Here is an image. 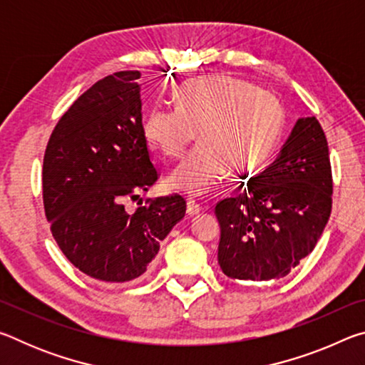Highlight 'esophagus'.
Wrapping results in <instances>:
<instances>
[{"instance_id":"obj_1","label":"esophagus","mask_w":365,"mask_h":365,"mask_svg":"<svg viewBox=\"0 0 365 365\" xmlns=\"http://www.w3.org/2000/svg\"><path fill=\"white\" fill-rule=\"evenodd\" d=\"M202 211V207L197 205V202L195 201V200H188L187 201V212L190 214V215H196V214H200Z\"/></svg>"}]
</instances>
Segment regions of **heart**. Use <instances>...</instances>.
I'll return each instance as SVG.
<instances>
[{
    "instance_id": "obj_1",
    "label": "heart",
    "mask_w": 365,
    "mask_h": 365,
    "mask_svg": "<svg viewBox=\"0 0 365 365\" xmlns=\"http://www.w3.org/2000/svg\"><path fill=\"white\" fill-rule=\"evenodd\" d=\"M285 108L274 93L227 76L190 80L177 90V108L156 106L145 135L168 159H180L200 132L201 146L178 165L168 185L188 196L219 188L233 168L256 172L272 158L285 128Z\"/></svg>"
}]
</instances>
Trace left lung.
Wrapping results in <instances>:
<instances>
[{
  "label": "left lung",
  "instance_id": "1",
  "mask_svg": "<svg viewBox=\"0 0 365 365\" xmlns=\"http://www.w3.org/2000/svg\"><path fill=\"white\" fill-rule=\"evenodd\" d=\"M331 193L325 133L316 117H302L279 158L238 196L215 206L222 272L252 282L288 275L316 248L330 217Z\"/></svg>",
  "mask_w": 365,
  "mask_h": 365
}]
</instances>
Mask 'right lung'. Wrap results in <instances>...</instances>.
<instances>
[{
    "mask_svg": "<svg viewBox=\"0 0 365 365\" xmlns=\"http://www.w3.org/2000/svg\"><path fill=\"white\" fill-rule=\"evenodd\" d=\"M138 71L90 86L66 110L43 158V206L64 256L91 279L122 283L150 269L187 202L148 200L133 214L125 201L156 183L159 172L141 122Z\"/></svg>",
    "mask_w": 365,
    "mask_h": 365,
    "instance_id": "1",
    "label": "right lung"
}]
</instances>
